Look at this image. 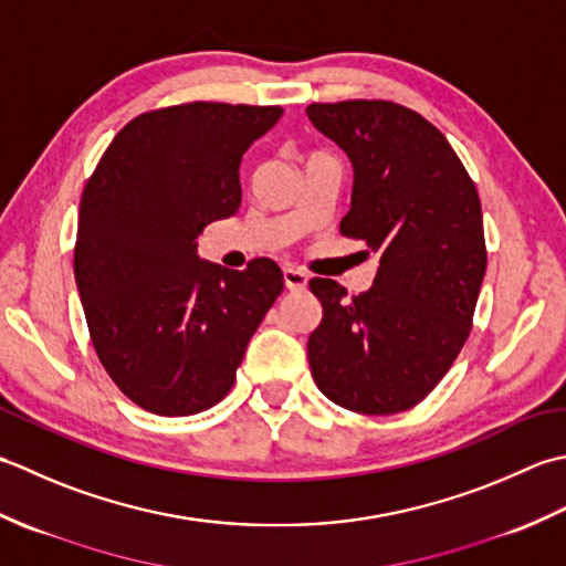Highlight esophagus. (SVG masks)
<instances>
[{"label": "esophagus", "mask_w": 566, "mask_h": 566, "mask_svg": "<svg viewBox=\"0 0 566 566\" xmlns=\"http://www.w3.org/2000/svg\"><path fill=\"white\" fill-rule=\"evenodd\" d=\"M283 281H285L287 291H293V293L305 291V287H307V273L300 271V269L287 266V269H283Z\"/></svg>", "instance_id": "obj_1"}]
</instances>
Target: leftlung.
<instances>
[{"mask_svg":"<svg viewBox=\"0 0 566 566\" xmlns=\"http://www.w3.org/2000/svg\"><path fill=\"white\" fill-rule=\"evenodd\" d=\"M307 117L354 166L339 232L378 253L366 293L310 281L322 303L310 368L342 408L402 412L428 398L469 339L486 273L479 192L444 134L396 102H313Z\"/></svg>","mask_w":566,"mask_h":566,"instance_id":"obj_1","label":"left lung"}]
</instances>
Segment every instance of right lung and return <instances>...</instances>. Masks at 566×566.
I'll list each match as a JSON object with an SVG mask.
<instances>
[{
  "label": "right lung",
  "instance_id": "1",
  "mask_svg": "<svg viewBox=\"0 0 566 566\" xmlns=\"http://www.w3.org/2000/svg\"><path fill=\"white\" fill-rule=\"evenodd\" d=\"M283 107L186 102L112 138L83 190L75 283L92 347L122 394L182 418L217 406L283 293L271 259L244 271L200 261L205 224L241 205L239 164Z\"/></svg>",
  "mask_w": 566,
  "mask_h": 566
}]
</instances>
